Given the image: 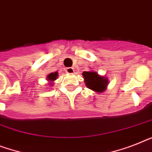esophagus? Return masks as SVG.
I'll list each match as a JSON object with an SVG mask.
<instances>
[{"mask_svg":"<svg viewBox=\"0 0 152 152\" xmlns=\"http://www.w3.org/2000/svg\"><path fill=\"white\" fill-rule=\"evenodd\" d=\"M66 72L72 75V74H74V72H75V70H74L73 67H67V68H66Z\"/></svg>","mask_w":152,"mask_h":152,"instance_id":"esophagus-1","label":"esophagus"}]
</instances>
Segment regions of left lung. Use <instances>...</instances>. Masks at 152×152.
<instances>
[{"mask_svg": "<svg viewBox=\"0 0 152 152\" xmlns=\"http://www.w3.org/2000/svg\"><path fill=\"white\" fill-rule=\"evenodd\" d=\"M82 75L85 79V85L89 89L99 93L106 89L108 79L103 76H100L96 71H84Z\"/></svg>", "mask_w": 152, "mask_h": 152, "instance_id": "8db88e82", "label": "left lung"}]
</instances>
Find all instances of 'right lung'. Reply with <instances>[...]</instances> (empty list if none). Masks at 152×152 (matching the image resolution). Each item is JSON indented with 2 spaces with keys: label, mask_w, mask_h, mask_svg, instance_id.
Instances as JSON below:
<instances>
[{
  "label": "right lung",
  "mask_w": 152,
  "mask_h": 152,
  "mask_svg": "<svg viewBox=\"0 0 152 152\" xmlns=\"http://www.w3.org/2000/svg\"><path fill=\"white\" fill-rule=\"evenodd\" d=\"M57 77H58V72H56H56H52V73H50V75H47L46 80H48V81L50 82L51 85H52V82L53 81H54L57 78Z\"/></svg>",
  "instance_id": "right-lung-1"
}]
</instances>
